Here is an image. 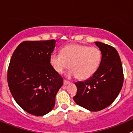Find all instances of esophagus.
Masks as SVG:
<instances>
[{
    "label": "esophagus",
    "instance_id": "1",
    "mask_svg": "<svg viewBox=\"0 0 133 133\" xmlns=\"http://www.w3.org/2000/svg\"><path fill=\"white\" fill-rule=\"evenodd\" d=\"M70 84V82L69 81H67V80H64V85H68V84Z\"/></svg>",
    "mask_w": 133,
    "mask_h": 133
}]
</instances>
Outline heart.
Returning a JSON list of instances; mask_svg holds the SVG:
<instances>
[{
  "label": "heart",
  "mask_w": 133,
  "mask_h": 133,
  "mask_svg": "<svg viewBox=\"0 0 133 133\" xmlns=\"http://www.w3.org/2000/svg\"><path fill=\"white\" fill-rule=\"evenodd\" d=\"M101 60L102 53L99 48L72 44L63 48L61 53H52L49 61L57 73H62L70 65L71 69L68 73L69 77L86 80L96 73Z\"/></svg>",
  "instance_id": "b5f03b06"
}]
</instances>
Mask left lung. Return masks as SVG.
I'll use <instances>...</instances> for the list:
<instances>
[{"label": "left lung", "mask_w": 133, "mask_h": 133, "mask_svg": "<svg viewBox=\"0 0 133 133\" xmlns=\"http://www.w3.org/2000/svg\"><path fill=\"white\" fill-rule=\"evenodd\" d=\"M100 49L102 60L97 71L91 78L75 83L76 104L90 111H98L109 106L121 91L124 82L122 65L115 48L95 42Z\"/></svg>", "instance_id": "obj_1"}]
</instances>
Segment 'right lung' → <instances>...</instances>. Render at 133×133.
Instances as JSON below:
<instances>
[{
  "instance_id": "obj_1",
  "label": "right lung",
  "mask_w": 133,
  "mask_h": 133,
  "mask_svg": "<svg viewBox=\"0 0 133 133\" xmlns=\"http://www.w3.org/2000/svg\"><path fill=\"white\" fill-rule=\"evenodd\" d=\"M57 41H24L12 55L8 71L9 90L16 102L28 113L43 116L55 104L63 78L50 64Z\"/></svg>"
}]
</instances>
